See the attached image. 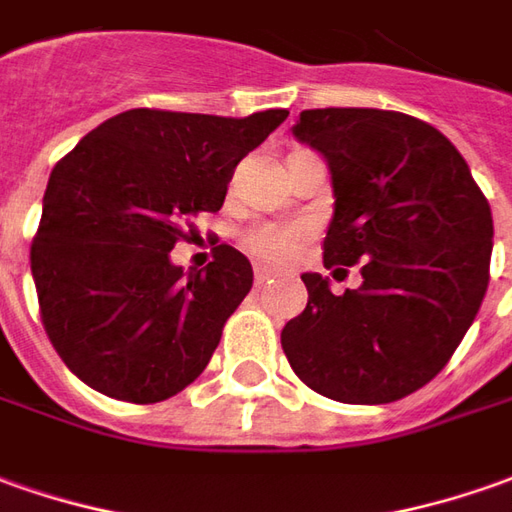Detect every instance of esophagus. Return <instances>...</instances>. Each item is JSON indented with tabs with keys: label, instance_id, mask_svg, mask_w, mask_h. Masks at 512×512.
Returning a JSON list of instances; mask_svg holds the SVG:
<instances>
[{
	"label": "esophagus",
	"instance_id": "1",
	"mask_svg": "<svg viewBox=\"0 0 512 512\" xmlns=\"http://www.w3.org/2000/svg\"><path fill=\"white\" fill-rule=\"evenodd\" d=\"M271 280V271L266 269V266H255V285L260 288V285H266Z\"/></svg>",
	"mask_w": 512,
	"mask_h": 512
}]
</instances>
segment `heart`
I'll use <instances>...</instances> for the list:
<instances>
[{"label":"heart","instance_id":"b5f03b06","mask_svg":"<svg viewBox=\"0 0 512 512\" xmlns=\"http://www.w3.org/2000/svg\"><path fill=\"white\" fill-rule=\"evenodd\" d=\"M305 238V227L297 224H255L243 232V249L260 263L288 266L297 260Z\"/></svg>","mask_w":512,"mask_h":512}]
</instances>
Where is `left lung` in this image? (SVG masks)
<instances>
[{
    "label": "left lung",
    "instance_id": "8db88e82",
    "mask_svg": "<svg viewBox=\"0 0 512 512\" xmlns=\"http://www.w3.org/2000/svg\"><path fill=\"white\" fill-rule=\"evenodd\" d=\"M294 134L333 176L325 266L361 263L364 283L336 297L302 274L308 305L280 333L285 358L333 401H401L446 367L482 305L488 198L460 151L401 111L308 109Z\"/></svg>",
    "mask_w": 512,
    "mask_h": 512
}]
</instances>
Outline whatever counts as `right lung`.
I'll return each mask as SVG.
<instances>
[{"label":"right lung","instance_id":"obj_1","mask_svg":"<svg viewBox=\"0 0 512 512\" xmlns=\"http://www.w3.org/2000/svg\"><path fill=\"white\" fill-rule=\"evenodd\" d=\"M288 117L243 120L131 109L52 168L30 246L38 311L55 353L97 392L159 403L204 373L252 288V263L227 243L184 274L170 249L218 212L243 156Z\"/></svg>","mask_w":512,"mask_h":512}]
</instances>
